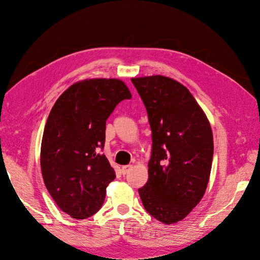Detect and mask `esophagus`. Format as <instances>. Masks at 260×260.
Instances as JSON below:
<instances>
[{
  "label": "esophagus",
  "instance_id": "obj_1",
  "mask_svg": "<svg viewBox=\"0 0 260 260\" xmlns=\"http://www.w3.org/2000/svg\"><path fill=\"white\" fill-rule=\"evenodd\" d=\"M133 168V166L132 165H127V166H122L121 167V173H122V175H126L129 171H131V169Z\"/></svg>",
  "mask_w": 260,
  "mask_h": 260
}]
</instances>
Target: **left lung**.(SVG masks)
I'll use <instances>...</instances> for the list:
<instances>
[{"mask_svg": "<svg viewBox=\"0 0 260 260\" xmlns=\"http://www.w3.org/2000/svg\"><path fill=\"white\" fill-rule=\"evenodd\" d=\"M152 132L148 178L139 194L165 224L184 219L201 202L214 152L210 122L189 90L169 77L133 78Z\"/></svg>", "mask_w": 260, "mask_h": 260, "instance_id": "left-lung-1", "label": "left lung"}]
</instances>
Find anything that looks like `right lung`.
I'll list each match as a JSON object with an SVG mask.
<instances>
[{
    "label": "right lung",
    "instance_id": "add662e5",
    "mask_svg": "<svg viewBox=\"0 0 260 260\" xmlns=\"http://www.w3.org/2000/svg\"><path fill=\"white\" fill-rule=\"evenodd\" d=\"M132 94L118 79H89L70 86L55 102L41 145L45 186L64 213L75 219L95 214L116 177L107 157L106 120Z\"/></svg>",
    "mask_w": 260,
    "mask_h": 260
}]
</instances>
